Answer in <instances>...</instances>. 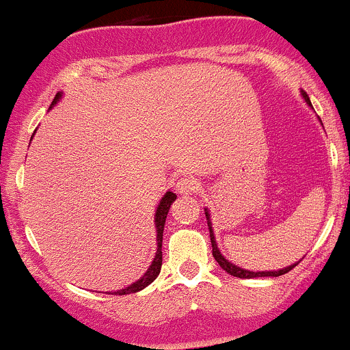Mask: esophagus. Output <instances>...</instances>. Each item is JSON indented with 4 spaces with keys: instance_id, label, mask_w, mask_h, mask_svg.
Instances as JSON below:
<instances>
[{
    "instance_id": "esophagus-1",
    "label": "esophagus",
    "mask_w": 350,
    "mask_h": 350,
    "mask_svg": "<svg viewBox=\"0 0 350 350\" xmlns=\"http://www.w3.org/2000/svg\"><path fill=\"white\" fill-rule=\"evenodd\" d=\"M176 190H178V193H183V196L197 192V190H199V180L192 175L180 176V178L176 180Z\"/></svg>"
}]
</instances>
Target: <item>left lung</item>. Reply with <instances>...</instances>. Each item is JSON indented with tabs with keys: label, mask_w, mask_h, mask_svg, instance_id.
<instances>
[{
	"label": "left lung",
	"mask_w": 350,
	"mask_h": 350,
	"mask_svg": "<svg viewBox=\"0 0 350 350\" xmlns=\"http://www.w3.org/2000/svg\"><path fill=\"white\" fill-rule=\"evenodd\" d=\"M301 96H304L305 103L308 104L310 107H312V103H310L307 92L301 91ZM205 217H207V226H208V232H211V243H212V256L215 258V261L219 262V266H221L224 271H228L229 275L232 276H237V278H258V276H282L284 273H288L290 269H293L295 266L298 265V262H295V265L288 266V268H283V269H278V271H247V269H243L239 268V266L232 265V262L228 261V259L224 258L221 253H219V247L217 244H215V237H214V230H212V222H211V214H208V211L205 208Z\"/></svg>",
	"instance_id": "1"
}]
</instances>
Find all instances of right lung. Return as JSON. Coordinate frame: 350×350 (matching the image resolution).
Here are the masks:
<instances>
[{"label": "right lung", "mask_w": 350, "mask_h": 350, "mask_svg": "<svg viewBox=\"0 0 350 350\" xmlns=\"http://www.w3.org/2000/svg\"><path fill=\"white\" fill-rule=\"evenodd\" d=\"M62 97V92H57L55 97H53L52 104H50V107H53L57 104V100ZM176 199V196L174 192H167L163 197H161L160 204H158L157 207V214H154V226H157V254H154L153 261H151L150 268L146 269L145 275L142 276V278L138 280V282H135L133 284H129V286L122 288V290H118V291H113V293L109 295H128V293H136V291L143 290V288H146L151 282H154L157 280V276L160 275V269H161V261H163V256H161V241H163V228H165V221H167V214L168 211H170V205L174 204V200Z\"/></svg>", "instance_id": "1"}]
</instances>
